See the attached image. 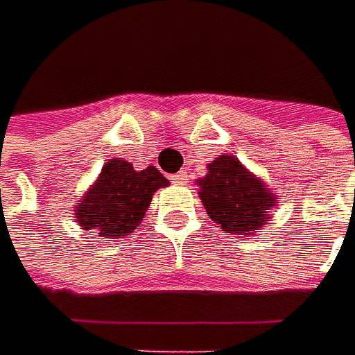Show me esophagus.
<instances>
[{
	"instance_id": "obj_1",
	"label": "esophagus",
	"mask_w": 355,
	"mask_h": 355,
	"mask_svg": "<svg viewBox=\"0 0 355 355\" xmlns=\"http://www.w3.org/2000/svg\"><path fill=\"white\" fill-rule=\"evenodd\" d=\"M185 178H187V175H185V171H184V170L178 171L175 175H171V180H173V184H178V185H184V184H185Z\"/></svg>"
}]
</instances>
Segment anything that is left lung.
Returning a JSON list of instances; mask_svg holds the SVG:
<instances>
[{
	"label": "left lung",
	"instance_id": "1",
	"mask_svg": "<svg viewBox=\"0 0 355 355\" xmlns=\"http://www.w3.org/2000/svg\"><path fill=\"white\" fill-rule=\"evenodd\" d=\"M207 215L227 233L249 237L261 233L280 198L231 154L207 164V173L196 182Z\"/></svg>",
	"mask_w": 355,
	"mask_h": 355
}]
</instances>
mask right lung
Masks as SVG:
<instances>
[{"label":"right lung","instance_id":"right-lung-1","mask_svg":"<svg viewBox=\"0 0 355 355\" xmlns=\"http://www.w3.org/2000/svg\"><path fill=\"white\" fill-rule=\"evenodd\" d=\"M157 168L134 170V166L112 157L103 166L96 182L76 201L75 221L85 231H96L101 239H120L142 223L152 196L168 187Z\"/></svg>","mask_w":355,"mask_h":355}]
</instances>
